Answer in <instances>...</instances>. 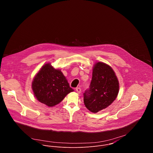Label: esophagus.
Listing matches in <instances>:
<instances>
[{"label":"esophagus","mask_w":153,"mask_h":153,"mask_svg":"<svg viewBox=\"0 0 153 153\" xmlns=\"http://www.w3.org/2000/svg\"><path fill=\"white\" fill-rule=\"evenodd\" d=\"M76 92L78 93H80L81 91V88L79 87H76Z\"/></svg>","instance_id":"34e87169"}]
</instances>
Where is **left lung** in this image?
Returning a JSON list of instances; mask_svg holds the SVG:
<instances>
[{"mask_svg":"<svg viewBox=\"0 0 153 153\" xmlns=\"http://www.w3.org/2000/svg\"><path fill=\"white\" fill-rule=\"evenodd\" d=\"M119 82L112 68L103 62L93 69L90 88L84 93V103L91 112L97 113L109 106L117 98Z\"/></svg>","mask_w":153,"mask_h":153,"instance_id":"8db88e82","label":"left lung"}]
</instances>
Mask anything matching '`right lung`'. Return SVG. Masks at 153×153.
<instances>
[{
	"mask_svg": "<svg viewBox=\"0 0 153 153\" xmlns=\"http://www.w3.org/2000/svg\"><path fill=\"white\" fill-rule=\"evenodd\" d=\"M32 87L36 99L49 107L59 104L68 94L74 91L61 71L54 69L49 63L36 74Z\"/></svg>",
	"mask_w": 153,
	"mask_h": 153,
	"instance_id": "add662e5",
	"label": "right lung"
}]
</instances>
